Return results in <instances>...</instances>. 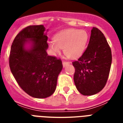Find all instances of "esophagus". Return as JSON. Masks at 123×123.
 <instances>
[{"mask_svg": "<svg viewBox=\"0 0 123 123\" xmlns=\"http://www.w3.org/2000/svg\"><path fill=\"white\" fill-rule=\"evenodd\" d=\"M70 64L69 62H66V61H62V65H63L64 67H65L66 66L68 65V64Z\"/></svg>", "mask_w": 123, "mask_h": 123, "instance_id": "34e87169", "label": "esophagus"}]
</instances>
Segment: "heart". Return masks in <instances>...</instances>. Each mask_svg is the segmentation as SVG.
<instances>
[{
    "mask_svg": "<svg viewBox=\"0 0 123 123\" xmlns=\"http://www.w3.org/2000/svg\"><path fill=\"white\" fill-rule=\"evenodd\" d=\"M88 34L84 30L68 29L61 32L49 43L50 49L54 54H59L61 49L67 57L75 59L80 57L86 49Z\"/></svg>",
    "mask_w": 123,
    "mask_h": 123,
    "instance_id": "1",
    "label": "heart"
}]
</instances>
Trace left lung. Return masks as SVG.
Returning <instances> with one entry per match:
<instances>
[{"mask_svg":"<svg viewBox=\"0 0 123 123\" xmlns=\"http://www.w3.org/2000/svg\"><path fill=\"white\" fill-rule=\"evenodd\" d=\"M111 63V47L102 32L93 27L86 50L78 61L72 62L77 90L85 96L101 91L107 84Z\"/></svg>","mask_w":123,"mask_h":123,"instance_id":"obj_1","label":"left lung"}]
</instances>
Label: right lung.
Listing matches in <instances>:
<instances>
[{
	"instance_id": "obj_1",
	"label": "right lung",
	"mask_w": 123,
	"mask_h": 123,
	"mask_svg": "<svg viewBox=\"0 0 123 123\" xmlns=\"http://www.w3.org/2000/svg\"><path fill=\"white\" fill-rule=\"evenodd\" d=\"M44 26L30 25L16 35L11 48L9 63L20 87L32 97L45 98L55 91L57 77L62 69L61 60L48 55V37ZM31 43L30 49L25 44Z\"/></svg>"
}]
</instances>
